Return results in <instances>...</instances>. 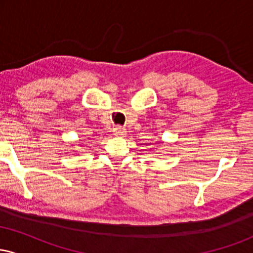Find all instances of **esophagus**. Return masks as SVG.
<instances>
[{
	"label": "esophagus",
	"instance_id": "34e87169",
	"mask_svg": "<svg viewBox=\"0 0 253 253\" xmlns=\"http://www.w3.org/2000/svg\"><path fill=\"white\" fill-rule=\"evenodd\" d=\"M125 132H126V130H125L124 127H121V126H117V127H114V129H113V134L117 135V136L124 135V134H125Z\"/></svg>",
	"mask_w": 253,
	"mask_h": 253
}]
</instances>
